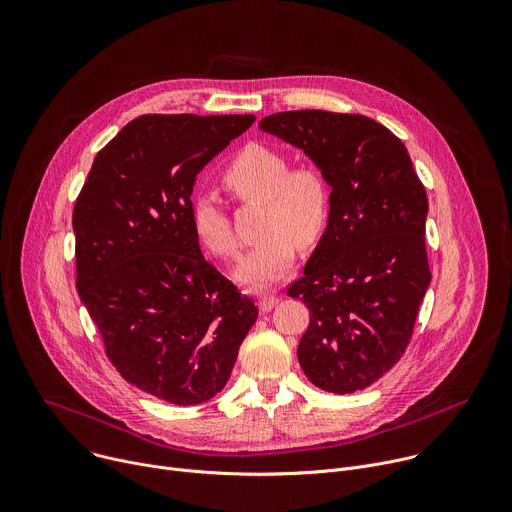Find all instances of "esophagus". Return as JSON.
I'll list each match as a JSON object with an SVG mask.
<instances>
[{"label":"esophagus","instance_id":"1","mask_svg":"<svg viewBox=\"0 0 512 512\" xmlns=\"http://www.w3.org/2000/svg\"><path fill=\"white\" fill-rule=\"evenodd\" d=\"M276 304H278V296H274V294H264V296H260V300H258V306H260L262 313L272 311Z\"/></svg>","mask_w":512,"mask_h":512}]
</instances>
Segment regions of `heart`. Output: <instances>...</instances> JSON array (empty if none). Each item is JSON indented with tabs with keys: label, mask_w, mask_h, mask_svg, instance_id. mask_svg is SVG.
I'll list each match as a JSON object with an SVG mask.
<instances>
[{
	"label": "heart",
	"mask_w": 512,
	"mask_h": 512,
	"mask_svg": "<svg viewBox=\"0 0 512 512\" xmlns=\"http://www.w3.org/2000/svg\"><path fill=\"white\" fill-rule=\"evenodd\" d=\"M288 159L262 143L240 149L226 165L222 181L242 203H258V242L234 266V278L248 288H266L286 276L296 260V242L313 246L331 218V187L311 165L288 169ZM191 224L203 248L220 258L238 252V238L222 201L201 191L191 203Z\"/></svg>",
	"instance_id": "heart-1"
}]
</instances>
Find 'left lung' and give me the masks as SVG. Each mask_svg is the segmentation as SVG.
Listing matches in <instances>:
<instances>
[{
  "label": "left lung",
  "instance_id": "obj_1",
  "mask_svg": "<svg viewBox=\"0 0 512 512\" xmlns=\"http://www.w3.org/2000/svg\"><path fill=\"white\" fill-rule=\"evenodd\" d=\"M300 149L331 187V218L288 296L309 306L298 363L317 387L375 383L410 343L432 274L428 195L405 145L363 115L288 111L260 121Z\"/></svg>",
  "mask_w": 512,
  "mask_h": 512
}]
</instances>
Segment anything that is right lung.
Listing matches in <instances>:
<instances>
[{
  "label": "right lung",
  "mask_w": 512,
  "mask_h": 512,
  "mask_svg": "<svg viewBox=\"0 0 512 512\" xmlns=\"http://www.w3.org/2000/svg\"><path fill=\"white\" fill-rule=\"evenodd\" d=\"M254 115H145L102 147L76 199V288L107 357L175 405L224 389L258 309L199 250L197 173Z\"/></svg>",
  "instance_id": "1"
}]
</instances>
